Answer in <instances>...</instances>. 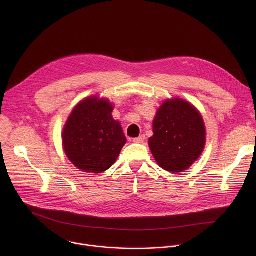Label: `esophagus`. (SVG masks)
<instances>
[{"mask_svg":"<svg viewBox=\"0 0 256 256\" xmlns=\"http://www.w3.org/2000/svg\"><path fill=\"white\" fill-rule=\"evenodd\" d=\"M144 138H144V136H142H142H138V138H132V142H134L140 144V142H142L144 140Z\"/></svg>","mask_w":256,"mask_h":256,"instance_id":"34e87169","label":"esophagus"}]
</instances>
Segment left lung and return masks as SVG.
I'll use <instances>...</instances> for the list:
<instances>
[{
	"label": "left lung",
	"instance_id": "8db88e82",
	"mask_svg": "<svg viewBox=\"0 0 256 256\" xmlns=\"http://www.w3.org/2000/svg\"><path fill=\"white\" fill-rule=\"evenodd\" d=\"M153 132L149 138L152 154L161 168L172 173L190 168L204 148L202 118L184 100L165 101L153 122Z\"/></svg>",
	"mask_w": 256,
	"mask_h": 256
}]
</instances>
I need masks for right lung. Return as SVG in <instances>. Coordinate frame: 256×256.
<instances>
[{
  "mask_svg": "<svg viewBox=\"0 0 256 256\" xmlns=\"http://www.w3.org/2000/svg\"><path fill=\"white\" fill-rule=\"evenodd\" d=\"M114 106L107 100L90 97L72 112L62 132L66 155L84 172L101 173L116 161L126 142Z\"/></svg>",
  "mask_w": 256,
  "mask_h": 256,
  "instance_id": "obj_1",
  "label": "right lung"
}]
</instances>
